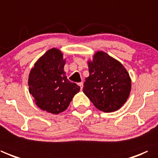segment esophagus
Here are the masks:
<instances>
[{
	"label": "esophagus",
	"instance_id": "34e87169",
	"mask_svg": "<svg viewBox=\"0 0 158 158\" xmlns=\"http://www.w3.org/2000/svg\"><path fill=\"white\" fill-rule=\"evenodd\" d=\"M78 85L80 86V89L82 90V89H83V83H82V82H80V83L78 84Z\"/></svg>",
	"mask_w": 158,
	"mask_h": 158
}]
</instances>
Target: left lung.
Returning a JSON list of instances; mask_svg holds the SVG:
<instances>
[{
    "label": "left lung",
    "instance_id": "1",
    "mask_svg": "<svg viewBox=\"0 0 158 158\" xmlns=\"http://www.w3.org/2000/svg\"><path fill=\"white\" fill-rule=\"evenodd\" d=\"M89 77L83 91L98 110L109 113L119 109L128 99L131 80L118 61L103 52H98L89 62Z\"/></svg>",
    "mask_w": 158,
    "mask_h": 158
}]
</instances>
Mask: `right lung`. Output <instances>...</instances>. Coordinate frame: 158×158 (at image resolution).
I'll return each mask as SVG.
<instances>
[{
    "instance_id": "add662e5",
    "label": "right lung",
    "mask_w": 158,
    "mask_h": 158,
    "mask_svg": "<svg viewBox=\"0 0 158 158\" xmlns=\"http://www.w3.org/2000/svg\"><path fill=\"white\" fill-rule=\"evenodd\" d=\"M65 60L57 49H49L31 69L28 79L30 94L40 109L54 114L69 106L80 87L67 79L64 71Z\"/></svg>"
}]
</instances>
